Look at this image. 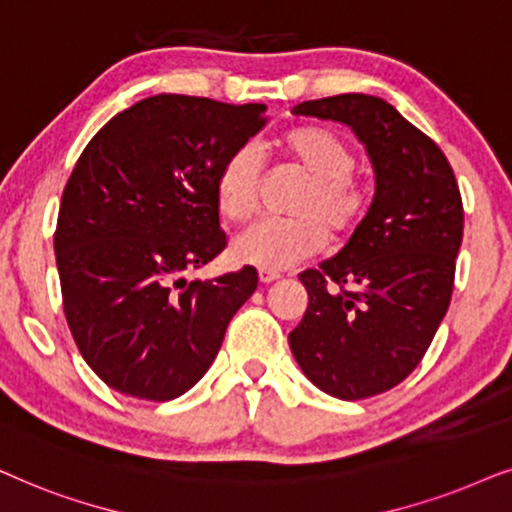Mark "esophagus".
<instances>
[{"label":"esophagus","instance_id":"obj_1","mask_svg":"<svg viewBox=\"0 0 512 512\" xmlns=\"http://www.w3.org/2000/svg\"><path fill=\"white\" fill-rule=\"evenodd\" d=\"M278 278H281V274H278V271H264V269H260V283L269 285V283L278 281Z\"/></svg>","mask_w":512,"mask_h":512}]
</instances>
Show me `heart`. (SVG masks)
<instances>
[{
    "label": "heart",
    "mask_w": 512,
    "mask_h": 512,
    "mask_svg": "<svg viewBox=\"0 0 512 512\" xmlns=\"http://www.w3.org/2000/svg\"><path fill=\"white\" fill-rule=\"evenodd\" d=\"M288 166L306 177L285 220H262L231 243L234 262L264 271H283L356 234L372 206V189L353 173L358 156L351 142L327 126L304 124L278 140ZM262 187V159L255 147L231 152L217 170L215 203L222 217L243 222L255 213Z\"/></svg>",
    "instance_id": "1"
}]
</instances>
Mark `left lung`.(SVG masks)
Instances as JSON below:
<instances>
[{"instance_id": "left-lung-1", "label": "left lung", "mask_w": 512, "mask_h": 512, "mask_svg": "<svg viewBox=\"0 0 512 512\" xmlns=\"http://www.w3.org/2000/svg\"><path fill=\"white\" fill-rule=\"evenodd\" d=\"M292 112L351 126L377 192L339 255L299 274L309 306L288 342L320 391L372 398L410 377L445 318L463 238L459 185L442 149L386 100L344 93Z\"/></svg>"}]
</instances>
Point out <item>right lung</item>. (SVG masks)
<instances>
[{
    "label": "right lung",
    "instance_id": "obj_1",
    "mask_svg": "<svg viewBox=\"0 0 512 512\" xmlns=\"http://www.w3.org/2000/svg\"><path fill=\"white\" fill-rule=\"evenodd\" d=\"M267 126L264 105L163 93L109 119L81 152L53 236L67 325L114 391L187 393L257 288L245 267L192 281L227 248L215 203L224 159Z\"/></svg>",
    "mask_w": 512,
    "mask_h": 512
}]
</instances>
